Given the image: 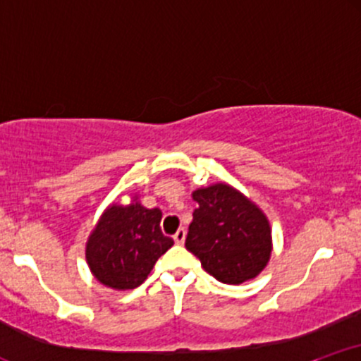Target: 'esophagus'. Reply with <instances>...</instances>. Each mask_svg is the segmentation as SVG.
<instances>
[{
	"mask_svg": "<svg viewBox=\"0 0 361 361\" xmlns=\"http://www.w3.org/2000/svg\"><path fill=\"white\" fill-rule=\"evenodd\" d=\"M185 238H186V231L181 227V229L176 231V234L173 235V239H175L176 244H183L185 243Z\"/></svg>",
	"mask_w": 361,
	"mask_h": 361,
	"instance_id": "1",
	"label": "esophagus"
}]
</instances>
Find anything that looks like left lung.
<instances>
[{"label":"left lung","mask_w":361,"mask_h":361,"mask_svg":"<svg viewBox=\"0 0 361 361\" xmlns=\"http://www.w3.org/2000/svg\"><path fill=\"white\" fill-rule=\"evenodd\" d=\"M198 207L186 235V250L205 271L227 285L256 279L273 251L267 214L229 183L193 190Z\"/></svg>","instance_id":"8db88e82"}]
</instances>
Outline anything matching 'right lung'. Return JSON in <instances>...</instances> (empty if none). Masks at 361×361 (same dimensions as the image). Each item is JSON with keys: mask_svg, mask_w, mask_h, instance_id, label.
<instances>
[{"mask_svg": "<svg viewBox=\"0 0 361 361\" xmlns=\"http://www.w3.org/2000/svg\"><path fill=\"white\" fill-rule=\"evenodd\" d=\"M161 217L159 209H146L137 195L130 204L111 202L86 241L91 275L114 290L139 287L157 258L173 246V239L161 233Z\"/></svg>", "mask_w": 361, "mask_h": 361, "instance_id": "right-lung-1", "label": "right lung"}]
</instances>
